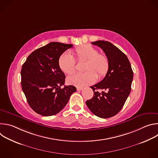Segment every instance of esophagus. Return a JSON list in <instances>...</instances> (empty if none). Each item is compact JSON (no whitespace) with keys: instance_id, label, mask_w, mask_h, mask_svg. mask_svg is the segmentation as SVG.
I'll return each instance as SVG.
<instances>
[{"instance_id":"esophagus-1","label":"esophagus","mask_w":158,"mask_h":158,"mask_svg":"<svg viewBox=\"0 0 158 158\" xmlns=\"http://www.w3.org/2000/svg\"><path fill=\"white\" fill-rule=\"evenodd\" d=\"M83 88L82 87H77V91H81V90H82Z\"/></svg>"}]
</instances>
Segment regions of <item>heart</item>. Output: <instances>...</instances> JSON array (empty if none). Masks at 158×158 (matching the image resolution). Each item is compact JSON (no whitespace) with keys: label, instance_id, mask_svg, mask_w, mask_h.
Wrapping results in <instances>:
<instances>
[{"label":"heart","instance_id":"heart-1","mask_svg":"<svg viewBox=\"0 0 158 158\" xmlns=\"http://www.w3.org/2000/svg\"><path fill=\"white\" fill-rule=\"evenodd\" d=\"M75 54L79 61H85L84 73L73 74L67 79L69 84L77 87H84L94 83L97 76L99 78L106 75L109 68L107 57L99 53L95 48L90 45H84L75 49ZM60 69L65 74H72L76 71V61L69 53H64L59 59Z\"/></svg>","mask_w":158,"mask_h":158}]
</instances>
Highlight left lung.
Here are the masks:
<instances>
[{"mask_svg":"<svg viewBox=\"0 0 158 158\" xmlns=\"http://www.w3.org/2000/svg\"><path fill=\"white\" fill-rule=\"evenodd\" d=\"M101 48L107 57L109 68L105 77L91 86L94 91L91 99L85 102L93 113L101 118L116 115L123 108L131 90L133 71L127 57L108 41L91 42ZM99 89H102L99 93Z\"/></svg>","mask_w":158,"mask_h":158,"instance_id":"1","label":"left lung"}]
</instances>
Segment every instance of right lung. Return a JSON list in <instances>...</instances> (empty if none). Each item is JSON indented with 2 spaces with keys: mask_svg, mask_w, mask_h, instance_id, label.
Returning <instances> with one entry per match:
<instances>
[{
  "mask_svg": "<svg viewBox=\"0 0 158 158\" xmlns=\"http://www.w3.org/2000/svg\"><path fill=\"white\" fill-rule=\"evenodd\" d=\"M73 46V44L50 42L32 52L22 65V91L36 113L43 116L59 113L76 91L73 85L61 88L65 76L59 65L60 56Z\"/></svg>",
  "mask_w": 158,
  "mask_h": 158,
  "instance_id": "1",
  "label": "right lung"
}]
</instances>
